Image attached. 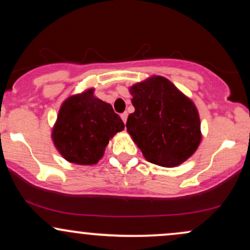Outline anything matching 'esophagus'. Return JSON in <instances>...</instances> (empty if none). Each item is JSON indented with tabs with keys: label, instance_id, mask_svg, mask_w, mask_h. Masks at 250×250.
I'll use <instances>...</instances> for the list:
<instances>
[{
	"label": "esophagus",
	"instance_id": "esophagus-1",
	"mask_svg": "<svg viewBox=\"0 0 250 250\" xmlns=\"http://www.w3.org/2000/svg\"><path fill=\"white\" fill-rule=\"evenodd\" d=\"M121 119H122V121L123 122H127V119H128V114L127 113H123V114H121Z\"/></svg>",
	"mask_w": 250,
	"mask_h": 250
}]
</instances>
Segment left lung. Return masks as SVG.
Returning <instances> with one entry per match:
<instances>
[{
	"label": "left lung",
	"instance_id": "1",
	"mask_svg": "<svg viewBox=\"0 0 250 250\" xmlns=\"http://www.w3.org/2000/svg\"><path fill=\"white\" fill-rule=\"evenodd\" d=\"M129 93L135 111L125 125L145 159L166 168L187 161L202 140L194 102L159 75L135 83Z\"/></svg>",
	"mask_w": 250,
	"mask_h": 250
}]
</instances>
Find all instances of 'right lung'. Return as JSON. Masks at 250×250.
<instances>
[{
	"label": "right lung",
	"instance_id": "right-lung-1",
	"mask_svg": "<svg viewBox=\"0 0 250 250\" xmlns=\"http://www.w3.org/2000/svg\"><path fill=\"white\" fill-rule=\"evenodd\" d=\"M125 129L113 107L94 95V88L74 94L63 101L51 140L68 162L96 165L102 159L110 139Z\"/></svg>",
	"mask_w": 250,
	"mask_h": 250
}]
</instances>
